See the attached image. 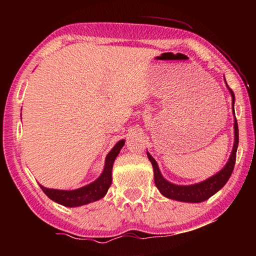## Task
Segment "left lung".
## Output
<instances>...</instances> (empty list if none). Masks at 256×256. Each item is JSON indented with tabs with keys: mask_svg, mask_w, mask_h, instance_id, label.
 <instances>
[{
	"mask_svg": "<svg viewBox=\"0 0 256 256\" xmlns=\"http://www.w3.org/2000/svg\"><path fill=\"white\" fill-rule=\"evenodd\" d=\"M224 82H226V79H224ZM226 86L232 94V106L234 115H235V108H234L235 94H234L232 90L228 86L227 82H226ZM234 130H235V141H234L232 154L230 157H229V160L227 162L226 166H224L219 172H216V175L211 176L210 178L201 182V183H196L192 185H176L166 180L159 170L157 162L152 158V156H151L149 152H146L149 160L151 162V164H152L154 184L159 190V192L162 193L164 196L172 198V200H176L180 202L200 203L208 200V198H211L214 194L218 192L219 190H222L224 186V184L228 182V180L230 178L234 167H235L236 152H237V146H238V124H237L236 116H235V120H234Z\"/></svg>",
	"mask_w": 256,
	"mask_h": 256,
	"instance_id": "left-lung-1",
	"label": "left lung"
}]
</instances>
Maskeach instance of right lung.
<instances>
[{
	"label": "right lung",
	"instance_id": "1",
	"mask_svg": "<svg viewBox=\"0 0 256 256\" xmlns=\"http://www.w3.org/2000/svg\"><path fill=\"white\" fill-rule=\"evenodd\" d=\"M125 144V140H120L114 146L110 154H107L105 160V167L102 175L98 178L90 183L88 185L80 188L78 190H54V188H47L40 185V188L42 190L47 196L54 202L62 204L64 206L73 208V206H80L88 204L90 202L97 201L106 196L108 188L112 184V164H114L116 157L120 154V149L123 148Z\"/></svg>",
	"mask_w": 256,
	"mask_h": 256
}]
</instances>
